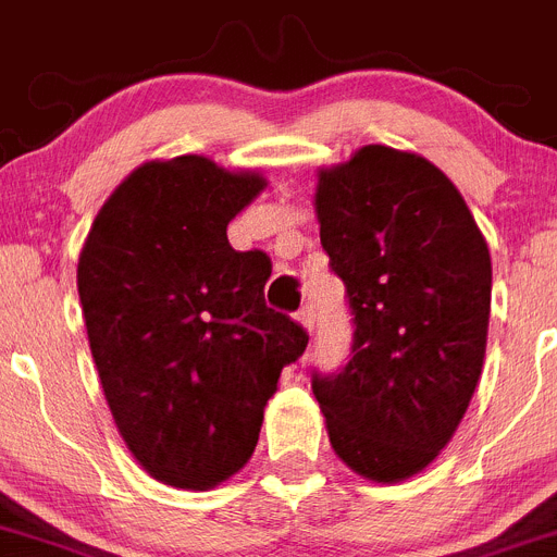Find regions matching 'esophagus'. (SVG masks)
Returning <instances> with one entry per match:
<instances>
[{"mask_svg":"<svg viewBox=\"0 0 557 557\" xmlns=\"http://www.w3.org/2000/svg\"><path fill=\"white\" fill-rule=\"evenodd\" d=\"M297 322L302 324L305 330H308V333H313V324H315V313H313V305H305L302 310H299L297 313Z\"/></svg>","mask_w":557,"mask_h":557,"instance_id":"1","label":"esophagus"}]
</instances>
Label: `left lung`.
I'll list each match as a JSON object with an SVG mask.
<instances>
[{"label": "left lung", "instance_id": "8db88e82", "mask_svg": "<svg viewBox=\"0 0 557 557\" xmlns=\"http://www.w3.org/2000/svg\"><path fill=\"white\" fill-rule=\"evenodd\" d=\"M315 216L355 333L347 366L315 372L313 394L335 455L399 483L447 447L478 388L488 247L447 174L383 144L319 172Z\"/></svg>", "mask_w": 557, "mask_h": 557}]
</instances>
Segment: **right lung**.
<instances>
[{"label": "right lung", "instance_id": "right-lung-1", "mask_svg": "<svg viewBox=\"0 0 557 557\" xmlns=\"http://www.w3.org/2000/svg\"><path fill=\"white\" fill-rule=\"evenodd\" d=\"M263 188V174L202 154L149 160L110 194L79 252L110 413L135 460L174 488H213L244 469L283 366L308 347L294 319L267 308L272 260L227 242Z\"/></svg>", "mask_w": 557, "mask_h": 557}]
</instances>
